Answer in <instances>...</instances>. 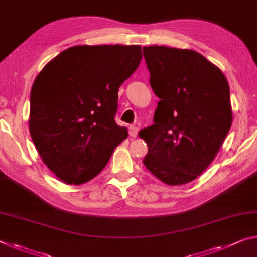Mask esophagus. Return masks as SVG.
<instances>
[{
  "instance_id": "esophagus-1",
  "label": "esophagus",
  "mask_w": 257,
  "mask_h": 257,
  "mask_svg": "<svg viewBox=\"0 0 257 257\" xmlns=\"http://www.w3.org/2000/svg\"><path fill=\"white\" fill-rule=\"evenodd\" d=\"M128 132H129V135L130 136L136 137L137 136V133H138V128L136 127V125H129Z\"/></svg>"
}]
</instances>
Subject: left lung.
Masks as SVG:
<instances>
[{"label":"left lung","mask_w":257,"mask_h":257,"mask_svg":"<svg viewBox=\"0 0 257 257\" xmlns=\"http://www.w3.org/2000/svg\"><path fill=\"white\" fill-rule=\"evenodd\" d=\"M143 56L160 98L154 123L140 132L149 148L143 164L166 184H185L205 172L231 128L229 83L197 51L150 46Z\"/></svg>","instance_id":"obj_1"}]
</instances>
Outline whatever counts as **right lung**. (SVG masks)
<instances>
[{"label":"right lung","mask_w":257,"mask_h":257,"mask_svg":"<svg viewBox=\"0 0 257 257\" xmlns=\"http://www.w3.org/2000/svg\"><path fill=\"white\" fill-rule=\"evenodd\" d=\"M140 46H76L49 62L31 91L30 133L44 164L67 184L96 177L128 132L117 90L137 70Z\"/></svg>","instance_id":"1"}]
</instances>
